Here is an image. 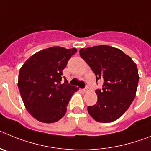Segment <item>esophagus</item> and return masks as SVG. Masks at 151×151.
<instances>
[{"mask_svg":"<svg viewBox=\"0 0 151 151\" xmlns=\"http://www.w3.org/2000/svg\"><path fill=\"white\" fill-rule=\"evenodd\" d=\"M88 89H89V88H88V86H86V87H85V88H84L83 90H82V91H83L84 92H87L88 91Z\"/></svg>","mask_w":151,"mask_h":151,"instance_id":"esophagus-1","label":"esophagus"}]
</instances>
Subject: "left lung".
<instances>
[{
  "mask_svg": "<svg viewBox=\"0 0 151 151\" xmlns=\"http://www.w3.org/2000/svg\"><path fill=\"white\" fill-rule=\"evenodd\" d=\"M79 54L88 64L102 88H97L96 104L88 106V113L96 121L111 122L123 115L132 103L138 88L136 64L119 49L106 45L82 48Z\"/></svg>",
  "mask_w": 151,
  "mask_h": 151,
  "instance_id": "left-lung-1",
  "label": "left lung"
}]
</instances>
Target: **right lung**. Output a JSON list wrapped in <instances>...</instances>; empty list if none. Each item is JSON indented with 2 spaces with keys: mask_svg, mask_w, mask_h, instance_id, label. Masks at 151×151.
<instances>
[{
  "mask_svg": "<svg viewBox=\"0 0 151 151\" xmlns=\"http://www.w3.org/2000/svg\"><path fill=\"white\" fill-rule=\"evenodd\" d=\"M76 48L53 47L30 57L19 70L18 88L26 110L37 120L51 123L66 112L69 100L78 88L69 85L63 70L76 53Z\"/></svg>",
  "mask_w": 151,
  "mask_h": 151,
  "instance_id": "add662e5",
  "label": "right lung"
}]
</instances>
